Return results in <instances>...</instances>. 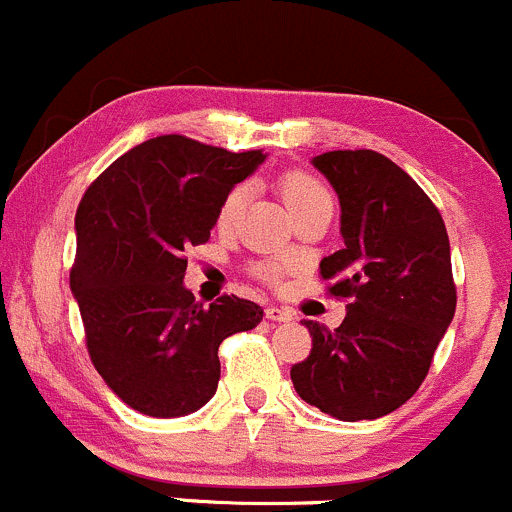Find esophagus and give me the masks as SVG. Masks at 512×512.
<instances>
[{
    "instance_id": "1",
    "label": "esophagus",
    "mask_w": 512,
    "mask_h": 512,
    "mask_svg": "<svg viewBox=\"0 0 512 512\" xmlns=\"http://www.w3.org/2000/svg\"><path fill=\"white\" fill-rule=\"evenodd\" d=\"M266 316L271 318V321H276V323H286V321H291V318H293V311H291V308H283V306H268Z\"/></svg>"
}]
</instances>
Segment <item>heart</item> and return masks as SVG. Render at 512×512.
Listing matches in <instances>:
<instances>
[{
  "mask_svg": "<svg viewBox=\"0 0 512 512\" xmlns=\"http://www.w3.org/2000/svg\"><path fill=\"white\" fill-rule=\"evenodd\" d=\"M281 194H283V201H286V206L293 211V214L306 209V206L316 204V201L321 199H331L326 186H323L318 179H313V176L303 174V171H291V174L281 176ZM246 199H249V189H246V186H234V189L224 196V201H221L219 206V214H216V226H219L221 231L234 229L236 221L241 219V211H244ZM278 271H281V266H276V263L261 266V273L268 278L278 276Z\"/></svg>",
  "mask_w": 512,
  "mask_h": 512,
  "instance_id": "1",
  "label": "heart"
}]
</instances>
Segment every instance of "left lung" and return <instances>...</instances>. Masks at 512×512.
<instances>
[{"mask_svg":"<svg viewBox=\"0 0 512 512\" xmlns=\"http://www.w3.org/2000/svg\"><path fill=\"white\" fill-rule=\"evenodd\" d=\"M313 166L341 201L343 249L323 258L321 276L348 311L333 331L303 321L313 348L291 381L338 421H373L421 388L453 321L448 231L426 191L378 151H326Z\"/></svg>","mask_w":512,"mask_h":512,"instance_id":"8db88e82","label":"left lung"}]
</instances>
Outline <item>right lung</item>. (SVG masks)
Here are the masks:
<instances>
[{
    "label": "right lung",
    "instance_id": "add662e5",
    "mask_svg": "<svg viewBox=\"0 0 512 512\" xmlns=\"http://www.w3.org/2000/svg\"><path fill=\"white\" fill-rule=\"evenodd\" d=\"M266 154L156 136L114 161L79 201L72 286L86 351L106 386L154 418L199 411L221 378L224 338L263 308L239 296L201 306L184 286V249L206 244L224 196Z\"/></svg>",
    "mask_w": 512,
    "mask_h": 512
}]
</instances>
